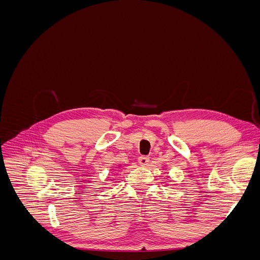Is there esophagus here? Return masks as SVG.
Returning <instances> with one entry per match:
<instances>
[{
    "instance_id": "34e87169",
    "label": "esophagus",
    "mask_w": 260,
    "mask_h": 260,
    "mask_svg": "<svg viewBox=\"0 0 260 260\" xmlns=\"http://www.w3.org/2000/svg\"><path fill=\"white\" fill-rule=\"evenodd\" d=\"M138 161H139L140 165H142V166H146V165L149 161V158L147 156H140L138 158Z\"/></svg>"
}]
</instances>
